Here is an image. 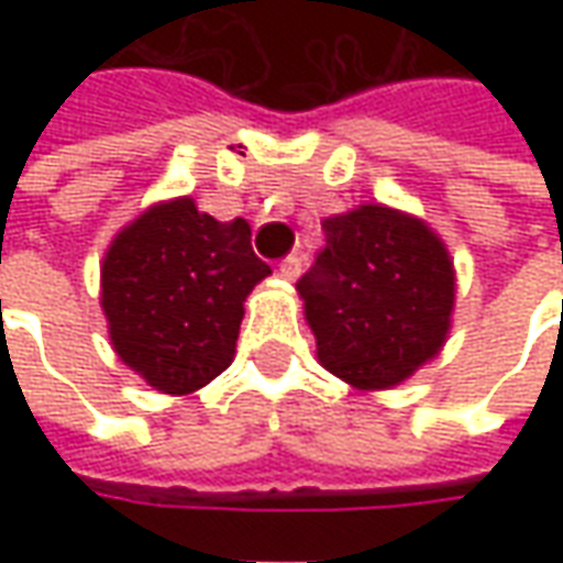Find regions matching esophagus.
Segmentation results:
<instances>
[{
	"label": "esophagus",
	"mask_w": 563,
	"mask_h": 563,
	"mask_svg": "<svg viewBox=\"0 0 563 563\" xmlns=\"http://www.w3.org/2000/svg\"><path fill=\"white\" fill-rule=\"evenodd\" d=\"M277 274H280L283 280H298V274H301V258L298 256H286L280 262V268H277Z\"/></svg>",
	"instance_id": "esophagus-1"
}]
</instances>
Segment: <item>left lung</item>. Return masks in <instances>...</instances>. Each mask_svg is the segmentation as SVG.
<instances>
[{"label":"left lung","instance_id":"left-lung-1","mask_svg":"<svg viewBox=\"0 0 563 563\" xmlns=\"http://www.w3.org/2000/svg\"><path fill=\"white\" fill-rule=\"evenodd\" d=\"M325 246L298 280L319 365L358 391L401 386L452 329L455 265L424 220L358 205L322 220Z\"/></svg>","mask_w":563,"mask_h":563}]
</instances>
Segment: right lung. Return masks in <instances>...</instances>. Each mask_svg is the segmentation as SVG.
<instances>
[{"instance_id": "1", "label": "right lung", "mask_w": 563, "mask_h": 563, "mask_svg": "<svg viewBox=\"0 0 563 563\" xmlns=\"http://www.w3.org/2000/svg\"><path fill=\"white\" fill-rule=\"evenodd\" d=\"M268 274L246 220H213L189 196L156 201L102 258L111 346L162 395H192L232 365L246 295Z\"/></svg>"}]
</instances>
